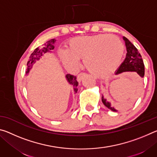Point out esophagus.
<instances>
[{
    "label": "esophagus",
    "mask_w": 157,
    "mask_h": 157,
    "mask_svg": "<svg viewBox=\"0 0 157 157\" xmlns=\"http://www.w3.org/2000/svg\"><path fill=\"white\" fill-rule=\"evenodd\" d=\"M86 76V74L85 73H79V75H78V81L79 82H80L82 79H83V78L84 77H85Z\"/></svg>",
    "instance_id": "esophagus-1"
}]
</instances>
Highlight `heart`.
I'll return each instance as SVG.
<instances>
[{
	"label": "heart",
	"instance_id": "obj_1",
	"mask_svg": "<svg viewBox=\"0 0 157 157\" xmlns=\"http://www.w3.org/2000/svg\"><path fill=\"white\" fill-rule=\"evenodd\" d=\"M124 47L118 36L99 34L75 37L69 41L68 50L59 57L66 66L75 68L83 59L85 68L93 75L104 78L115 71L121 62Z\"/></svg>",
	"mask_w": 157,
	"mask_h": 157
}]
</instances>
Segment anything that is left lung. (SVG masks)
<instances>
[{
	"label": "left lung",
	"mask_w": 157,
	"mask_h": 157,
	"mask_svg": "<svg viewBox=\"0 0 157 157\" xmlns=\"http://www.w3.org/2000/svg\"><path fill=\"white\" fill-rule=\"evenodd\" d=\"M123 39L127 49L126 57L119 68L117 69L115 74L118 75L124 72H132L137 73L140 78H143L145 74V68L141 55L138 51L136 48L129 41L128 39L124 36L123 37ZM102 102L105 107L109 109L110 110L118 111L115 106L111 105V103L107 101L103 95H102Z\"/></svg>",
	"instance_id": "1"
}]
</instances>
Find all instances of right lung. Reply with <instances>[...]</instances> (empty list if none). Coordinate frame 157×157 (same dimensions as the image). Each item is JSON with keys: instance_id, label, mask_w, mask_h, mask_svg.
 <instances>
[{"instance_id": "obj_1", "label": "right lung", "mask_w": 157, "mask_h": 157, "mask_svg": "<svg viewBox=\"0 0 157 157\" xmlns=\"http://www.w3.org/2000/svg\"><path fill=\"white\" fill-rule=\"evenodd\" d=\"M56 41L57 40L55 39H50V40L46 41V43L44 44V46L43 48L38 47L34 50V52L30 55V59H29L27 63V69H26L25 71L26 75H28L29 73H30L32 68H33V64L36 63V61L40 59L41 57L46 53L52 52V50L55 48L54 45ZM65 78L68 83L73 86L74 94H76L77 91H78V82L77 81L76 76L71 75V74H66Z\"/></svg>"}]
</instances>
